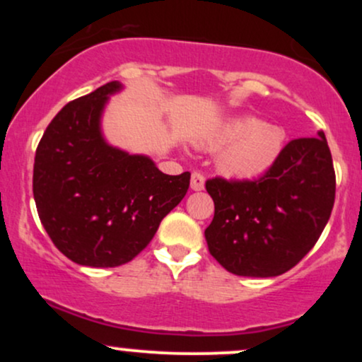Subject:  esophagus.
I'll use <instances>...</instances> for the list:
<instances>
[{"label":"esophagus","instance_id":"1","mask_svg":"<svg viewBox=\"0 0 362 362\" xmlns=\"http://www.w3.org/2000/svg\"><path fill=\"white\" fill-rule=\"evenodd\" d=\"M190 187H192V190H202V189H204V177H202L201 173L194 172L192 177H190Z\"/></svg>","mask_w":362,"mask_h":362}]
</instances>
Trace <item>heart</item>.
Here are the masks:
<instances>
[{
	"label": "heart",
	"instance_id": "obj_1",
	"mask_svg": "<svg viewBox=\"0 0 362 362\" xmlns=\"http://www.w3.org/2000/svg\"><path fill=\"white\" fill-rule=\"evenodd\" d=\"M286 134L281 127L264 124L252 115L235 117L221 124L207 139L213 149L226 148L219 158V170L233 178L264 175L279 160Z\"/></svg>",
	"mask_w": 362,
	"mask_h": 362
}]
</instances>
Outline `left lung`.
<instances>
[{"label": "left lung", "instance_id": "obj_1", "mask_svg": "<svg viewBox=\"0 0 362 362\" xmlns=\"http://www.w3.org/2000/svg\"><path fill=\"white\" fill-rule=\"evenodd\" d=\"M214 218L209 253L228 272L274 277L318 242L335 201V170L325 134L293 139L271 170L253 180H206Z\"/></svg>", "mask_w": 362, "mask_h": 362}]
</instances>
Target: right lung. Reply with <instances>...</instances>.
<instances>
[{
  "label": "right lung",
  "mask_w": 362,
  "mask_h": 362,
  "mask_svg": "<svg viewBox=\"0 0 362 362\" xmlns=\"http://www.w3.org/2000/svg\"><path fill=\"white\" fill-rule=\"evenodd\" d=\"M119 88L110 81L66 103L35 151L40 223L57 250L88 267H117L139 255L190 184L189 172L165 175L148 156L103 141V105Z\"/></svg>",
  "instance_id": "right-lung-1"
}]
</instances>
